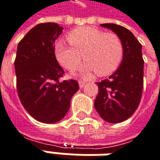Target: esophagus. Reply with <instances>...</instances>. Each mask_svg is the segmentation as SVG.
Returning a JSON list of instances; mask_svg holds the SVG:
<instances>
[{
  "label": "esophagus",
  "mask_w": 160,
  "mask_h": 160,
  "mask_svg": "<svg viewBox=\"0 0 160 160\" xmlns=\"http://www.w3.org/2000/svg\"><path fill=\"white\" fill-rule=\"evenodd\" d=\"M85 81H83V80H79V85H80V88H83L84 86H85Z\"/></svg>",
  "instance_id": "obj_1"
}]
</instances>
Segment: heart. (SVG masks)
I'll list each match as a JSON object with an SVG mask.
<instances>
[{
  "mask_svg": "<svg viewBox=\"0 0 160 160\" xmlns=\"http://www.w3.org/2000/svg\"><path fill=\"white\" fill-rule=\"evenodd\" d=\"M67 40L72 46L58 42L54 47L56 58L66 69H75L83 57L86 62L79 69L81 74L88 76L96 72L106 76L118 69L122 61L124 48L115 33L84 26L71 31Z\"/></svg>",
  "mask_w": 160,
  "mask_h": 160,
  "instance_id": "obj_1",
  "label": "heart"
}]
</instances>
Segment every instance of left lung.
<instances>
[{
	"label": "left lung",
	"instance_id": "8db88e82",
	"mask_svg": "<svg viewBox=\"0 0 160 160\" xmlns=\"http://www.w3.org/2000/svg\"><path fill=\"white\" fill-rule=\"evenodd\" d=\"M121 40L124 54L121 64L108 79L97 82L95 108L109 123H119L131 117L139 106L143 88L142 45L128 29L115 24H102Z\"/></svg>",
	"mask_w": 160,
	"mask_h": 160
}]
</instances>
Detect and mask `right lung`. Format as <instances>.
Here are the masks:
<instances>
[{
	"label": "right lung",
	"mask_w": 160,
	"mask_h": 160,
	"mask_svg": "<svg viewBox=\"0 0 160 160\" xmlns=\"http://www.w3.org/2000/svg\"><path fill=\"white\" fill-rule=\"evenodd\" d=\"M63 27L42 23L31 29L18 45L15 59L20 102L31 116L42 123H56L65 116L78 81H60L64 71L54 51Z\"/></svg>",
	"instance_id": "add662e5"
}]
</instances>
